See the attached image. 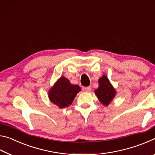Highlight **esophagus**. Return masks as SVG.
<instances>
[{"mask_svg":"<svg viewBox=\"0 0 155 155\" xmlns=\"http://www.w3.org/2000/svg\"><path fill=\"white\" fill-rule=\"evenodd\" d=\"M84 90L86 92H90L91 91V87H87L84 88Z\"/></svg>","mask_w":155,"mask_h":155,"instance_id":"34e87169","label":"esophagus"}]
</instances>
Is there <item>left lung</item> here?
Masks as SVG:
<instances>
[{
	"label": "left lung",
	"mask_w": 155,
	"mask_h": 155,
	"mask_svg": "<svg viewBox=\"0 0 155 155\" xmlns=\"http://www.w3.org/2000/svg\"><path fill=\"white\" fill-rule=\"evenodd\" d=\"M96 95L103 104L108 106L115 95V90L111 86L106 75L99 80V87L95 91Z\"/></svg>",
	"instance_id": "8db88e82"
}]
</instances>
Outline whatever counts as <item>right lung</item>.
<instances>
[{"label":"right lung","mask_w":155,"mask_h":155,"mask_svg":"<svg viewBox=\"0 0 155 155\" xmlns=\"http://www.w3.org/2000/svg\"><path fill=\"white\" fill-rule=\"evenodd\" d=\"M81 88L78 85H73L64 77L60 78L54 87L50 90L49 97L51 101L60 108L68 107Z\"/></svg>","instance_id":"obj_1"}]
</instances>
